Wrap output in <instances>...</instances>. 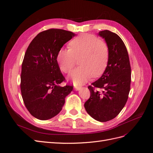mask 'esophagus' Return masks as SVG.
<instances>
[{"label":"esophagus","instance_id":"esophagus-1","mask_svg":"<svg viewBox=\"0 0 153 153\" xmlns=\"http://www.w3.org/2000/svg\"><path fill=\"white\" fill-rule=\"evenodd\" d=\"M82 88V87L80 86H78V85H74V89L76 91H79Z\"/></svg>","mask_w":153,"mask_h":153}]
</instances>
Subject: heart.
I'll list each match as a JSON object with an SVG mask.
<instances>
[{
  "label": "heart",
  "mask_w": 153,
  "mask_h": 153,
  "mask_svg": "<svg viewBox=\"0 0 153 153\" xmlns=\"http://www.w3.org/2000/svg\"><path fill=\"white\" fill-rule=\"evenodd\" d=\"M69 48L59 50L57 61L61 70L66 73L71 71L78 58L79 66L70 73L75 85L85 83L92 76L102 75L108 66L109 48L104 41L92 34H83L73 39Z\"/></svg>",
  "instance_id": "b5f03b06"
}]
</instances>
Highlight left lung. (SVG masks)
<instances>
[{"label":"left lung","mask_w":153,"mask_h":153,"mask_svg":"<svg viewBox=\"0 0 153 153\" xmlns=\"http://www.w3.org/2000/svg\"><path fill=\"white\" fill-rule=\"evenodd\" d=\"M98 35L108 46V63L102 76L88 87L91 96L84 107L96 121L106 122L116 117L126 103L130 91L131 66L126 46L117 34L105 30ZM95 88L103 91H95Z\"/></svg>","instance_id":"left-lung-1"}]
</instances>
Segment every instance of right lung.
Returning a JSON list of instances; mask_svg holds the SVG:
<instances>
[{"instance_id":"right-lung-1","label":"right lung","mask_w":153,"mask_h":153,"mask_svg":"<svg viewBox=\"0 0 153 153\" xmlns=\"http://www.w3.org/2000/svg\"><path fill=\"white\" fill-rule=\"evenodd\" d=\"M75 36L62 29L41 32L27 48L22 65L20 89L30 114L39 120H48L61 112L73 86H60L65 80L57 61L63 45Z\"/></svg>"}]
</instances>
